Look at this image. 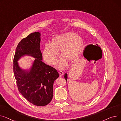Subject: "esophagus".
<instances>
[{"label": "esophagus", "mask_w": 121, "mask_h": 121, "mask_svg": "<svg viewBox=\"0 0 121 121\" xmlns=\"http://www.w3.org/2000/svg\"><path fill=\"white\" fill-rule=\"evenodd\" d=\"M59 75L60 77H62V76L64 74V72H63L62 71H60L59 73Z\"/></svg>", "instance_id": "34e87169"}]
</instances>
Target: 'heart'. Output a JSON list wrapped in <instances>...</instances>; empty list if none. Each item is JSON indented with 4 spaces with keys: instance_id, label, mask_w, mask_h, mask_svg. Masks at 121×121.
Here are the masks:
<instances>
[{
    "instance_id": "obj_1",
    "label": "heart",
    "mask_w": 121,
    "mask_h": 121,
    "mask_svg": "<svg viewBox=\"0 0 121 121\" xmlns=\"http://www.w3.org/2000/svg\"><path fill=\"white\" fill-rule=\"evenodd\" d=\"M83 41L82 38L73 32H66L52 38L50 44L44 45L42 54L44 60L51 65H54L60 50L61 56L57 60L56 67L64 69L68 61L74 62L80 52Z\"/></svg>"
}]
</instances>
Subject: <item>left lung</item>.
<instances>
[{"instance_id":"8db88e82","label":"left lung","mask_w":121,"mask_h":121,"mask_svg":"<svg viewBox=\"0 0 121 121\" xmlns=\"http://www.w3.org/2000/svg\"><path fill=\"white\" fill-rule=\"evenodd\" d=\"M64 78H65V79H66V81L67 82V78H68V76H67V74L66 73L65 74V75H64Z\"/></svg>"}]
</instances>
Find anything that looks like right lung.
<instances>
[{
	"instance_id": "obj_1",
	"label": "right lung",
	"mask_w": 121,
	"mask_h": 121,
	"mask_svg": "<svg viewBox=\"0 0 121 121\" xmlns=\"http://www.w3.org/2000/svg\"><path fill=\"white\" fill-rule=\"evenodd\" d=\"M40 41L41 33L36 32L20 42L14 56L13 69L19 92L30 103L43 106L52 100L53 85L59 74L56 69L42 61ZM25 56L35 59L29 70L23 69L18 64V61Z\"/></svg>"
}]
</instances>
